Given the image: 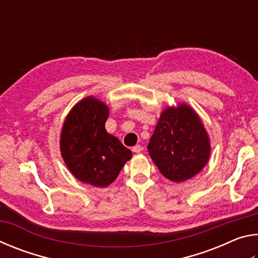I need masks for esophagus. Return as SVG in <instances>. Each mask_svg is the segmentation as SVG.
Here are the masks:
<instances>
[{
	"instance_id": "34e87169",
	"label": "esophagus",
	"mask_w": 258,
	"mask_h": 258,
	"mask_svg": "<svg viewBox=\"0 0 258 258\" xmlns=\"http://www.w3.org/2000/svg\"><path fill=\"white\" fill-rule=\"evenodd\" d=\"M132 150H133V152H135V154H139V152L142 151V147L140 145H137L132 148Z\"/></svg>"
}]
</instances>
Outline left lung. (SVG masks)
Returning a JSON list of instances; mask_svg holds the SVG:
<instances>
[{
  "mask_svg": "<svg viewBox=\"0 0 258 258\" xmlns=\"http://www.w3.org/2000/svg\"><path fill=\"white\" fill-rule=\"evenodd\" d=\"M148 151L160 173L178 183L202 171L211 155V145L197 113L180 104L161 113Z\"/></svg>",
  "mask_w": 258,
  "mask_h": 258,
  "instance_id": "obj_1",
  "label": "left lung"
}]
</instances>
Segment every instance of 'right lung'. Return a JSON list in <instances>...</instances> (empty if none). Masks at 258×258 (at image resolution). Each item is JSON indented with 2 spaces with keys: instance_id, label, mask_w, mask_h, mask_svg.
<instances>
[{
  "instance_id": "1",
  "label": "right lung",
  "mask_w": 258,
  "mask_h": 258,
  "mask_svg": "<svg viewBox=\"0 0 258 258\" xmlns=\"http://www.w3.org/2000/svg\"><path fill=\"white\" fill-rule=\"evenodd\" d=\"M108 115L103 102L85 98L72 109L61 131V156L69 171L94 186L112 183L132 157L131 150L106 131Z\"/></svg>"
}]
</instances>
